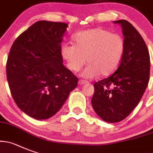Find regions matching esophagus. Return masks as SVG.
I'll return each instance as SVG.
<instances>
[{
    "mask_svg": "<svg viewBox=\"0 0 153 153\" xmlns=\"http://www.w3.org/2000/svg\"><path fill=\"white\" fill-rule=\"evenodd\" d=\"M78 83H79V85H80V86H82V85H84V84L87 83V82L85 80H82V79H79V82H78Z\"/></svg>",
    "mask_w": 153,
    "mask_h": 153,
    "instance_id": "34e87169",
    "label": "esophagus"
}]
</instances>
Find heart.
Returning a JSON list of instances; mask_svg holds the SVG:
<instances>
[{
    "instance_id": "1",
    "label": "heart",
    "mask_w": 153,
    "mask_h": 153,
    "mask_svg": "<svg viewBox=\"0 0 153 153\" xmlns=\"http://www.w3.org/2000/svg\"><path fill=\"white\" fill-rule=\"evenodd\" d=\"M74 45H64L61 54L71 71L76 72L86 63L89 65L81 75L86 79L106 76L118 67L125 45L123 38L102 28L79 32L74 37Z\"/></svg>"
}]
</instances>
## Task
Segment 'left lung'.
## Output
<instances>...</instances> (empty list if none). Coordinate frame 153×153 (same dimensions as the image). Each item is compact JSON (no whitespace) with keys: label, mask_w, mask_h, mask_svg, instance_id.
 <instances>
[{"label":"left lung","mask_w":153,"mask_h":153,"mask_svg":"<svg viewBox=\"0 0 153 153\" xmlns=\"http://www.w3.org/2000/svg\"><path fill=\"white\" fill-rule=\"evenodd\" d=\"M121 26L125 45L117 71L94 84L92 105L96 114L108 123L124 120L138 105L148 86L150 57L138 31L124 19L114 21Z\"/></svg>","instance_id":"8db88e82"}]
</instances>
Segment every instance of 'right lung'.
<instances>
[{"label": "right lung", "mask_w": 153, "mask_h": 153, "mask_svg": "<svg viewBox=\"0 0 153 153\" xmlns=\"http://www.w3.org/2000/svg\"><path fill=\"white\" fill-rule=\"evenodd\" d=\"M67 24L41 20L18 36L7 61L11 95L21 111L37 120L57 113L78 83L63 64L61 42Z\"/></svg>", "instance_id": "obj_1"}]
</instances>
